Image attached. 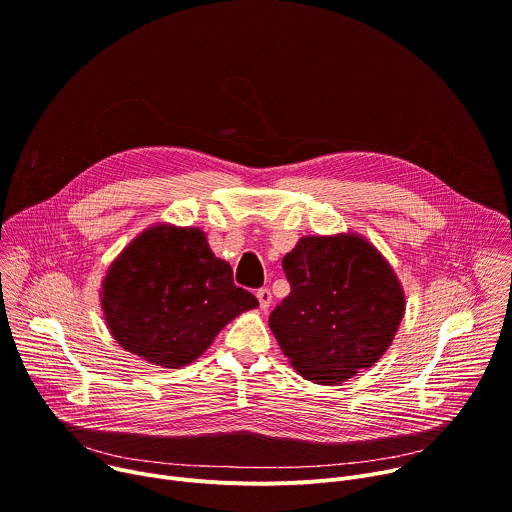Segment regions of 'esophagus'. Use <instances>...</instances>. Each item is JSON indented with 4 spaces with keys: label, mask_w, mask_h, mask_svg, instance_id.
I'll return each instance as SVG.
<instances>
[{
    "label": "esophagus",
    "mask_w": 512,
    "mask_h": 512,
    "mask_svg": "<svg viewBox=\"0 0 512 512\" xmlns=\"http://www.w3.org/2000/svg\"><path fill=\"white\" fill-rule=\"evenodd\" d=\"M257 300H259V308L267 310L271 306V291L267 287L257 289Z\"/></svg>",
    "instance_id": "esophagus-1"
}]
</instances>
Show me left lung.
<instances>
[{
    "label": "left lung",
    "mask_w": 512,
    "mask_h": 512,
    "mask_svg": "<svg viewBox=\"0 0 512 512\" xmlns=\"http://www.w3.org/2000/svg\"><path fill=\"white\" fill-rule=\"evenodd\" d=\"M289 296L269 328L289 364L318 385H340L371 369L405 314L391 263L358 233L306 235L285 253Z\"/></svg>",
    "instance_id": "obj_1"
}]
</instances>
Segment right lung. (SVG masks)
<instances>
[{
    "mask_svg": "<svg viewBox=\"0 0 512 512\" xmlns=\"http://www.w3.org/2000/svg\"><path fill=\"white\" fill-rule=\"evenodd\" d=\"M99 298L117 344L162 369L186 367L231 320L259 306L233 283L204 231L168 223L141 231L113 259Z\"/></svg>",
    "mask_w": 512,
    "mask_h": 512,
    "instance_id": "right-lung-1",
    "label": "right lung"
}]
</instances>
